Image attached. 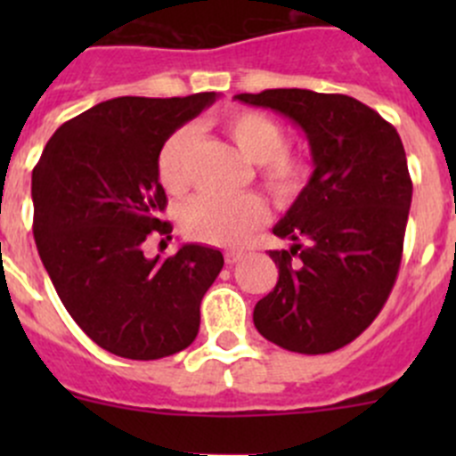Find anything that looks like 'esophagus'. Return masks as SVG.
I'll use <instances>...</instances> for the list:
<instances>
[{"label": "esophagus", "instance_id": "obj_1", "mask_svg": "<svg viewBox=\"0 0 456 456\" xmlns=\"http://www.w3.org/2000/svg\"><path fill=\"white\" fill-rule=\"evenodd\" d=\"M242 251H236V249H229V251H224V262H227V265H236L238 260H242Z\"/></svg>", "mask_w": 456, "mask_h": 456}]
</instances>
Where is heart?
<instances>
[{
	"label": "heart",
	"instance_id": "1",
	"mask_svg": "<svg viewBox=\"0 0 456 456\" xmlns=\"http://www.w3.org/2000/svg\"><path fill=\"white\" fill-rule=\"evenodd\" d=\"M224 134L257 165V181L278 207H291L306 196L315 178L314 156L289 151V132L280 121L256 110H233L220 118ZM194 130L178 127L156 154V174L165 190L181 196L190 190V156ZM266 218L265 202L256 194L238 199L199 196L181 211V227L207 245H240Z\"/></svg>",
	"mask_w": 456,
	"mask_h": 456
}]
</instances>
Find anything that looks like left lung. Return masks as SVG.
<instances>
[{
	"instance_id": "obj_1",
	"label": "left lung",
	"mask_w": 456,
	"mask_h": 456,
	"mask_svg": "<svg viewBox=\"0 0 456 456\" xmlns=\"http://www.w3.org/2000/svg\"><path fill=\"white\" fill-rule=\"evenodd\" d=\"M238 101L305 130L315 178L273 227L291 249L269 251L280 278L254 309L262 338L305 355L338 351L384 309L402 265L412 200L397 130L346 94L278 87Z\"/></svg>"
}]
</instances>
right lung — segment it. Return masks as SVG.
I'll use <instances>...</instances> for the list:
<instances>
[{
    "label": "right lung",
    "mask_w": 456,
    "mask_h": 456,
    "mask_svg": "<svg viewBox=\"0 0 456 456\" xmlns=\"http://www.w3.org/2000/svg\"><path fill=\"white\" fill-rule=\"evenodd\" d=\"M214 101L216 92L103 101L63 123L32 169L41 262L72 320L118 357L160 360L199 335L202 296L223 254L183 245L169 257H147L145 242L172 240L156 154Z\"/></svg>",
    "instance_id": "add662e5"
}]
</instances>
